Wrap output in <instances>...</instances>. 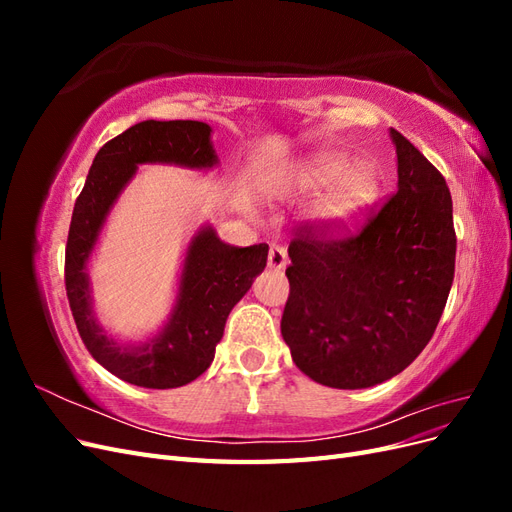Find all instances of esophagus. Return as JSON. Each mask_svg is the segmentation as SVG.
Here are the masks:
<instances>
[{"label":"esophagus","mask_w":512,"mask_h":512,"mask_svg":"<svg viewBox=\"0 0 512 512\" xmlns=\"http://www.w3.org/2000/svg\"><path fill=\"white\" fill-rule=\"evenodd\" d=\"M288 265V252L280 243H273L269 247V267L271 269H284Z\"/></svg>","instance_id":"esophagus-1"}]
</instances>
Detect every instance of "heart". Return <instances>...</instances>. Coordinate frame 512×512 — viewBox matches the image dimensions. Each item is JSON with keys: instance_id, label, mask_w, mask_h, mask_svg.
I'll return each mask as SVG.
<instances>
[{"instance_id": "b5f03b06", "label": "heart", "mask_w": 512, "mask_h": 512, "mask_svg": "<svg viewBox=\"0 0 512 512\" xmlns=\"http://www.w3.org/2000/svg\"><path fill=\"white\" fill-rule=\"evenodd\" d=\"M299 185L305 192L329 188L318 203V218L327 224H348L374 203L380 179L371 164H350L344 153L324 151L305 166Z\"/></svg>"}]
</instances>
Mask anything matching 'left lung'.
<instances>
[{
    "instance_id": "1",
    "label": "left lung",
    "mask_w": 512,
    "mask_h": 512,
    "mask_svg": "<svg viewBox=\"0 0 512 512\" xmlns=\"http://www.w3.org/2000/svg\"><path fill=\"white\" fill-rule=\"evenodd\" d=\"M397 192L350 230L305 222L288 245L282 337L307 378L367 389L404 371L436 331L455 275L453 200L406 136Z\"/></svg>"
}]
</instances>
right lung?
Listing matches in <instances>:
<instances>
[{"mask_svg":"<svg viewBox=\"0 0 512 512\" xmlns=\"http://www.w3.org/2000/svg\"><path fill=\"white\" fill-rule=\"evenodd\" d=\"M211 128L203 121H141L111 138L89 168L74 203L66 243V294L89 354L113 376L145 389H177L196 380L213 361L230 309L267 267L269 245L232 247L200 230L185 256L175 314L149 344L126 348L106 337L89 309L85 262L117 194L143 162L192 168L215 164Z\"/></svg>","mask_w":512,"mask_h":512,"instance_id":"right-lung-1","label":"right lung"}]
</instances>
